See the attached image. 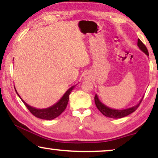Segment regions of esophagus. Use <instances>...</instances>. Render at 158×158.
<instances>
[{
  "label": "esophagus",
  "instance_id": "obj_1",
  "mask_svg": "<svg viewBox=\"0 0 158 158\" xmlns=\"http://www.w3.org/2000/svg\"><path fill=\"white\" fill-rule=\"evenodd\" d=\"M85 79H89V76H88V74H86V75L85 76Z\"/></svg>",
  "mask_w": 158,
  "mask_h": 158
}]
</instances>
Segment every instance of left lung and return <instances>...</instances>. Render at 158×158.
I'll use <instances>...</instances> for the list:
<instances>
[{"mask_svg": "<svg viewBox=\"0 0 158 158\" xmlns=\"http://www.w3.org/2000/svg\"><path fill=\"white\" fill-rule=\"evenodd\" d=\"M137 46L139 47V50H140L141 51H143L145 54H146V55L148 56V52L147 48H146V47L145 46L144 44H143L142 41H141L139 39L137 40ZM143 99V97L140 99V101H139L138 104H137L136 106H132L131 108H126V109H121V110L114 109V108H110L109 107L106 106V105L103 104V103L99 100L97 94H96L95 95L94 101H95L96 106L97 107L98 109H99V111H100L103 115H105L106 117H110V118L119 119V118H122V117H126V116L129 115V114L133 113L134 111H135V110H137V108L139 107V104H140L141 102H142Z\"/></svg>", "mask_w": 158, "mask_h": 158, "instance_id": "left-lung-1", "label": "left lung"}]
</instances>
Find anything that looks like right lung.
Instances as JSON below:
<instances>
[{
  "mask_svg": "<svg viewBox=\"0 0 158 158\" xmlns=\"http://www.w3.org/2000/svg\"><path fill=\"white\" fill-rule=\"evenodd\" d=\"M75 86L76 85H73V86L70 87V88H69L66 92H65V94L62 96V97H61L57 102L55 103L53 106L49 107V108H42V109L35 108H34V107L29 106L27 103L25 102L24 101L21 99V97L19 96V94H18L17 90H15V91L18 95H19L20 99L22 100L23 104L26 106L27 109L31 112L32 114H33L35 117H38V118L42 119H48V120H49V119H55L57 117H59V116L65 110L67 106H68V100H69V95H70V93H71V91L73 90Z\"/></svg>",
  "mask_w": 158,
  "mask_h": 158,
  "instance_id": "add662e5",
  "label": "right lung"
}]
</instances>
